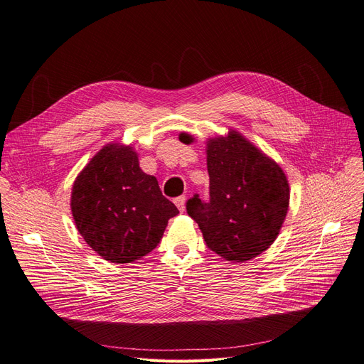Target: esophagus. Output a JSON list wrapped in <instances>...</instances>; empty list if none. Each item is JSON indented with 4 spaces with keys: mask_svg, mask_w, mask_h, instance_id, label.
Returning <instances> with one entry per match:
<instances>
[{
    "mask_svg": "<svg viewBox=\"0 0 364 364\" xmlns=\"http://www.w3.org/2000/svg\"><path fill=\"white\" fill-rule=\"evenodd\" d=\"M175 205H177L180 212L183 213L184 210H186V196H178V198H175Z\"/></svg>",
    "mask_w": 364,
    "mask_h": 364,
    "instance_id": "esophagus-1",
    "label": "esophagus"
}]
</instances>
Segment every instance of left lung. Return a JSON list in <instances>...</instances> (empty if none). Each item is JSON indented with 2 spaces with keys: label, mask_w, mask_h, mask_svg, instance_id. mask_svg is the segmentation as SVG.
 <instances>
[{
  "label": "left lung",
  "mask_w": 364,
  "mask_h": 364,
  "mask_svg": "<svg viewBox=\"0 0 364 364\" xmlns=\"http://www.w3.org/2000/svg\"><path fill=\"white\" fill-rule=\"evenodd\" d=\"M183 144L191 134L180 133ZM210 203L198 196L187 201L207 246L231 263L255 259L271 246L289 210L287 175L264 151L240 132L205 140Z\"/></svg>",
  "instance_id": "left-lung-1"
}]
</instances>
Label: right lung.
I'll list each match as a JSON object with an SVG mask.
<instances>
[{
	"instance_id": "obj_1",
	"label": "right lung",
	"mask_w": 364,
	"mask_h": 364,
	"mask_svg": "<svg viewBox=\"0 0 364 364\" xmlns=\"http://www.w3.org/2000/svg\"><path fill=\"white\" fill-rule=\"evenodd\" d=\"M71 212L93 251L125 264L156 248L178 208L161 195L154 175L140 169L134 146L109 142L77 175Z\"/></svg>"
}]
</instances>
